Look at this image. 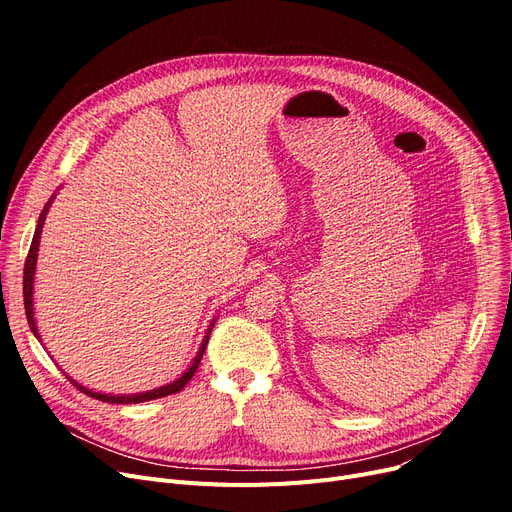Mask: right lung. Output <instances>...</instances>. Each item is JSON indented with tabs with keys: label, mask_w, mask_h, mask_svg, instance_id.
<instances>
[{
	"label": "right lung",
	"mask_w": 512,
	"mask_h": 512,
	"mask_svg": "<svg viewBox=\"0 0 512 512\" xmlns=\"http://www.w3.org/2000/svg\"><path fill=\"white\" fill-rule=\"evenodd\" d=\"M53 199H56V195H51V199L45 203L41 215H39V222H37V228H35V236H33V242H31V249H29V255H26V263H24V280H22V292H24V311H26V319H29V326H31V332L39 338L41 342V336H39V330H37V324H35V309H33V286H35V270H37V253H39V240H41V232H43V224H45V215L53 203ZM215 324V319L209 324L207 328V334L199 346V353L197 357L193 359L191 367H188L178 380H174L172 384H166V386H159V388H153V390H147V392H139V394H101V392H95V390H89L85 386H80L78 382H74L70 375L66 373V378L80 390L85 392L87 396L91 398H97V400H103V402H112V405H137V402H145V400H155V398H161V396H168V394H176L180 392L188 380L193 378L199 363H201V357L205 353V346H207V340H209V334H211V328Z\"/></svg>",
	"instance_id": "1"
}]
</instances>
